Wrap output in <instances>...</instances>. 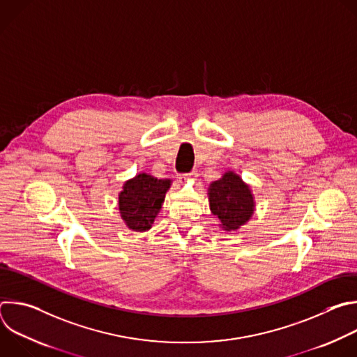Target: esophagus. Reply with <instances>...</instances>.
Masks as SVG:
<instances>
[{"label": "esophagus", "mask_w": 357, "mask_h": 357, "mask_svg": "<svg viewBox=\"0 0 357 357\" xmlns=\"http://www.w3.org/2000/svg\"><path fill=\"white\" fill-rule=\"evenodd\" d=\"M196 176H197V172H196V171H192V172H189V174H181V175H178L179 181H186V179H189V178H196Z\"/></svg>", "instance_id": "esophagus-1"}]
</instances>
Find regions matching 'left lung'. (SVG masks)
<instances>
[{"mask_svg": "<svg viewBox=\"0 0 357 357\" xmlns=\"http://www.w3.org/2000/svg\"><path fill=\"white\" fill-rule=\"evenodd\" d=\"M211 211L220 220V226L227 230H237L252 216L254 200L248 185L238 175L229 171L222 179L211 183Z\"/></svg>", "mask_w": 357, "mask_h": 357, "instance_id": "8db88e82", "label": "left lung"}]
</instances>
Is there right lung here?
<instances>
[{"mask_svg": "<svg viewBox=\"0 0 357 357\" xmlns=\"http://www.w3.org/2000/svg\"><path fill=\"white\" fill-rule=\"evenodd\" d=\"M171 179H157L139 174L127 181L119 195V209L126 225L134 231H145L154 223Z\"/></svg>", "mask_w": 357, "mask_h": 357, "instance_id": "add662e5", "label": "right lung"}]
</instances>
